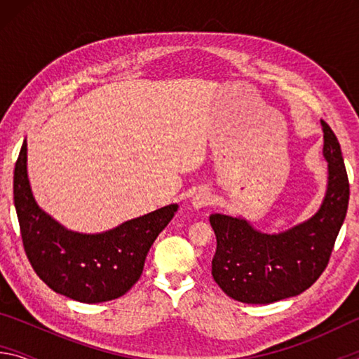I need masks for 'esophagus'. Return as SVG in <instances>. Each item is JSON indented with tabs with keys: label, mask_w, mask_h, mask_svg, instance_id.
Returning <instances> with one entry per match:
<instances>
[{
	"label": "esophagus",
	"mask_w": 359,
	"mask_h": 359,
	"mask_svg": "<svg viewBox=\"0 0 359 359\" xmlns=\"http://www.w3.org/2000/svg\"><path fill=\"white\" fill-rule=\"evenodd\" d=\"M212 204V194L208 188H199L198 191H194L191 198V205L193 209H204Z\"/></svg>",
	"instance_id": "1"
}]
</instances>
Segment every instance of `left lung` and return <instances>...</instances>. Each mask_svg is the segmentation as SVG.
I'll return each instance as SVG.
<instances>
[{"mask_svg": "<svg viewBox=\"0 0 359 359\" xmlns=\"http://www.w3.org/2000/svg\"><path fill=\"white\" fill-rule=\"evenodd\" d=\"M323 126L327 163L325 198L318 210L280 233H264L244 217L212 214L217 236L212 277L224 293L245 304H271L301 294L330 261L347 215L350 185L336 135Z\"/></svg>", "mask_w": 359, "mask_h": 359, "instance_id": "1", "label": "left lung"}]
</instances>
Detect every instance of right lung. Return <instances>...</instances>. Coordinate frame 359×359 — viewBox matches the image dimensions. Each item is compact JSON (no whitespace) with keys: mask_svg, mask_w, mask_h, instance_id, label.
Wrapping results in <instances>:
<instances>
[{"mask_svg":"<svg viewBox=\"0 0 359 359\" xmlns=\"http://www.w3.org/2000/svg\"><path fill=\"white\" fill-rule=\"evenodd\" d=\"M14 205L36 274L55 293L87 304L117 299L139 280L151 244L179 209L169 204L102 233L71 231L36 203L27 139L14 169Z\"/></svg>","mask_w":359,"mask_h":359,"instance_id":"right-lung-1","label":"right lung"}]
</instances>
